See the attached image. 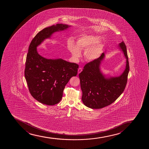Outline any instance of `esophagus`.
<instances>
[{
	"label": "esophagus",
	"instance_id": "obj_1",
	"mask_svg": "<svg viewBox=\"0 0 149 149\" xmlns=\"http://www.w3.org/2000/svg\"><path fill=\"white\" fill-rule=\"evenodd\" d=\"M82 69L81 68H79L78 69V74H80L81 72H82Z\"/></svg>",
	"mask_w": 149,
	"mask_h": 149
}]
</instances>
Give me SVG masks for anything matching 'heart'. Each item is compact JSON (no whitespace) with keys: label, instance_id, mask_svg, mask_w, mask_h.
Here are the masks:
<instances>
[{"label":"heart","instance_id":"heart-1","mask_svg":"<svg viewBox=\"0 0 149 149\" xmlns=\"http://www.w3.org/2000/svg\"><path fill=\"white\" fill-rule=\"evenodd\" d=\"M100 40L99 37L93 35L84 36L77 41L76 45L74 42L68 43V50L75 58H79L81 51L85 50L84 55L86 60L93 61L98 58L101 54L102 46L97 44Z\"/></svg>","mask_w":149,"mask_h":149}]
</instances>
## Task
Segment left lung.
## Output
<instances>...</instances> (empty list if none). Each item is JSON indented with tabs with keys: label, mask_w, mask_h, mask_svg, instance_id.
<instances>
[{
	"label": "left lung",
	"mask_w": 149,
	"mask_h": 149,
	"mask_svg": "<svg viewBox=\"0 0 149 149\" xmlns=\"http://www.w3.org/2000/svg\"><path fill=\"white\" fill-rule=\"evenodd\" d=\"M125 44L124 41L119 44L127 59L126 68L119 77L107 79L100 71L99 66L104 58V53L99 58L86 63L79 74L82 91L81 99L86 106L92 109L103 108L114 102L123 93L130 69Z\"/></svg>",
	"instance_id": "obj_1"
}]
</instances>
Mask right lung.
<instances>
[{
  "instance_id": "add662e5",
  "label": "right lung",
  "mask_w": 149,
  "mask_h": 149,
  "mask_svg": "<svg viewBox=\"0 0 149 149\" xmlns=\"http://www.w3.org/2000/svg\"><path fill=\"white\" fill-rule=\"evenodd\" d=\"M63 24L45 28L38 33L29 46L24 71L29 92L35 99L48 105L58 103L63 89L72 77L77 75L78 64L62 59H47L38 54L36 47L53 33L66 29Z\"/></svg>"
}]
</instances>
